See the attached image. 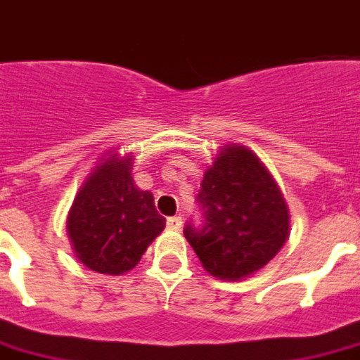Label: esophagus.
Returning <instances> with one entry per match:
<instances>
[{"label":"esophagus","instance_id":"34e87169","mask_svg":"<svg viewBox=\"0 0 360 360\" xmlns=\"http://www.w3.org/2000/svg\"><path fill=\"white\" fill-rule=\"evenodd\" d=\"M181 226H183L181 216H172V218H167V228H169V230H181Z\"/></svg>","mask_w":360,"mask_h":360}]
</instances>
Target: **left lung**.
Instances as JSON below:
<instances>
[{
	"instance_id": "8db88e82",
	"label": "left lung",
	"mask_w": 360,
	"mask_h": 360,
	"mask_svg": "<svg viewBox=\"0 0 360 360\" xmlns=\"http://www.w3.org/2000/svg\"><path fill=\"white\" fill-rule=\"evenodd\" d=\"M202 222L185 238L210 275L238 281L265 267L288 238V208L255 154L228 146L206 169L197 195Z\"/></svg>"
}]
</instances>
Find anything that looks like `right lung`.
I'll use <instances>...</instances> for the list:
<instances>
[{"instance_id":"obj_1","label":"right lung","mask_w":360,"mask_h":360,"mask_svg":"<svg viewBox=\"0 0 360 360\" xmlns=\"http://www.w3.org/2000/svg\"><path fill=\"white\" fill-rule=\"evenodd\" d=\"M132 158L112 155L87 177L68 216L77 259L105 275H122L165 228L154 195L132 183Z\"/></svg>"}]
</instances>
